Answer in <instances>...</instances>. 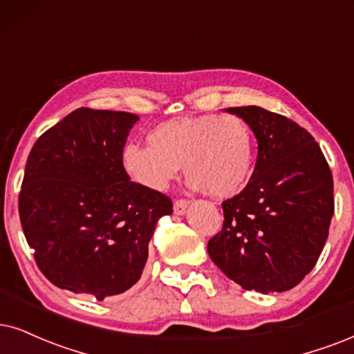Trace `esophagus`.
Masks as SVG:
<instances>
[{
    "instance_id": "34e87169",
    "label": "esophagus",
    "mask_w": 354,
    "mask_h": 354,
    "mask_svg": "<svg viewBox=\"0 0 354 354\" xmlns=\"http://www.w3.org/2000/svg\"><path fill=\"white\" fill-rule=\"evenodd\" d=\"M187 205H189V201H186V199H178V201H174V204H173L174 214H176V216H183V214L186 212Z\"/></svg>"
}]
</instances>
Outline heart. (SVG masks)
Returning <instances> with one entry per match:
<instances>
[{"mask_svg":"<svg viewBox=\"0 0 354 354\" xmlns=\"http://www.w3.org/2000/svg\"><path fill=\"white\" fill-rule=\"evenodd\" d=\"M149 145L129 144L122 165L138 185L167 189L183 165L192 189L217 199L239 194L253 167V133L239 115L204 114L169 119L147 136Z\"/></svg>","mask_w":354,"mask_h":354,"instance_id":"1","label":"heart"}]
</instances>
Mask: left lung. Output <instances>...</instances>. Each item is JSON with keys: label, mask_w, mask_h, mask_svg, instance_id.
Masks as SVG:
<instances>
[{"label": "left lung", "mask_w": 354, "mask_h": 354, "mask_svg": "<svg viewBox=\"0 0 354 354\" xmlns=\"http://www.w3.org/2000/svg\"><path fill=\"white\" fill-rule=\"evenodd\" d=\"M250 125L258 156L248 185L222 203L209 257L247 290L283 292L312 271L335 212L333 178L315 138L258 106L227 107Z\"/></svg>", "instance_id": "1"}]
</instances>
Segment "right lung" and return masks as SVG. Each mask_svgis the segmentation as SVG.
Wrapping results in <instances>:
<instances>
[{
    "instance_id": "add662e5",
    "label": "right lung",
    "mask_w": 354,
    "mask_h": 354,
    "mask_svg": "<svg viewBox=\"0 0 354 354\" xmlns=\"http://www.w3.org/2000/svg\"><path fill=\"white\" fill-rule=\"evenodd\" d=\"M138 115L89 107L70 113L30 150L19 217L42 274L57 288L97 301L140 279L160 217L162 192L131 181L122 165Z\"/></svg>"
}]
</instances>
